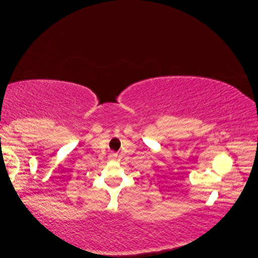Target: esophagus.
<instances>
[{
  "instance_id": "1",
  "label": "esophagus",
  "mask_w": 258,
  "mask_h": 258,
  "mask_svg": "<svg viewBox=\"0 0 258 258\" xmlns=\"http://www.w3.org/2000/svg\"><path fill=\"white\" fill-rule=\"evenodd\" d=\"M110 157H111V160H116V155L115 154H112Z\"/></svg>"
}]
</instances>
